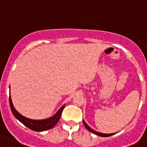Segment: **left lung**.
Wrapping results in <instances>:
<instances>
[{"label":"left lung","instance_id":"left-lung-1","mask_svg":"<svg viewBox=\"0 0 147 147\" xmlns=\"http://www.w3.org/2000/svg\"><path fill=\"white\" fill-rule=\"evenodd\" d=\"M83 124H84L85 127H86V128H87V129L89 131H90V132L93 133V134H96V135H97V136H101V137H108V136H112V135H114V134H102V133L97 132V131H94V130H93L92 128H90V127H89V126L87 124H86V122H85L84 120H83Z\"/></svg>","mask_w":147,"mask_h":147}]
</instances>
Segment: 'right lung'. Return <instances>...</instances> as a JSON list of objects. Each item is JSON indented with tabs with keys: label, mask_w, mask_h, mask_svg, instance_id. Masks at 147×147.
<instances>
[{
	"label": "right lung",
	"mask_w": 147,
	"mask_h": 147,
	"mask_svg": "<svg viewBox=\"0 0 147 147\" xmlns=\"http://www.w3.org/2000/svg\"><path fill=\"white\" fill-rule=\"evenodd\" d=\"M9 104H10V107L11 109L12 113L18 120H20L22 124H24V125L29 127L30 129L35 131H38V132L47 131V130L51 129L53 127H54L59 120L61 112H62L64 106H65V105H63L59 109L58 112L55 114L53 116H52L51 117L45 119V120H32V119H29L27 117L22 116L15 109V108L13 107V104H12L11 96H9Z\"/></svg>",
	"instance_id": "obj_1"
}]
</instances>
